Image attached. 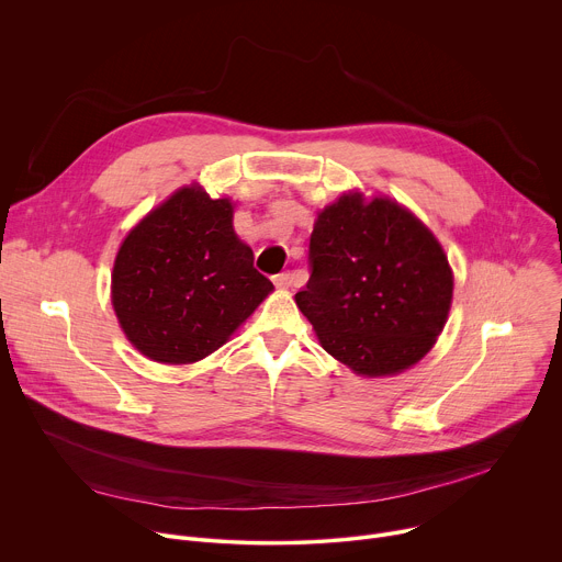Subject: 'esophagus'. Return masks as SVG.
<instances>
[{"instance_id": "34e87169", "label": "esophagus", "mask_w": 562, "mask_h": 562, "mask_svg": "<svg viewBox=\"0 0 562 562\" xmlns=\"http://www.w3.org/2000/svg\"><path fill=\"white\" fill-rule=\"evenodd\" d=\"M291 282H293V276H291L289 271H282V273L273 276V284H276L278 289H289Z\"/></svg>"}]
</instances>
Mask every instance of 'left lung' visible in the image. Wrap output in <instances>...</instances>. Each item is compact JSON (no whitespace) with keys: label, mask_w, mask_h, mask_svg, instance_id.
Returning a JSON list of instances; mask_svg holds the SVG:
<instances>
[{"label":"left lung","mask_w":562,"mask_h":562,"mask_svg":"<svg viewBox=\"0 0 562 562\" xmlns=\"http://www.w3.org/2000/svg\"><path fill=\"white\" fill-rule=\"evenodd\" d=\"M311 278L295 293L319 345L358 375H393L440 336L453 276L434 233L389 198L345 193L319 211Z\"/></svg>","instance_id":"8db88e82"}]
</instances>
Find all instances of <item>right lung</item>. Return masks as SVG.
I'll return each instance as SVG.
<instances>
[{"label": "right lung", "mask_w": 562, "mask_h": 562, "mask_svg": "<svg viewBox=\"0 0 562 562\" xmlns=\"http://www.w3.org/2000/svg\"><path fill=\"white\" fill-rule=\"evenodd\" d=\"M271 291L233 231L231 200H211L198 184L176 191L124 237L111 276L122 331L165 364L220 349Z\"/></svg>", "instance_id": "right-lung-1"}]
</instances>
